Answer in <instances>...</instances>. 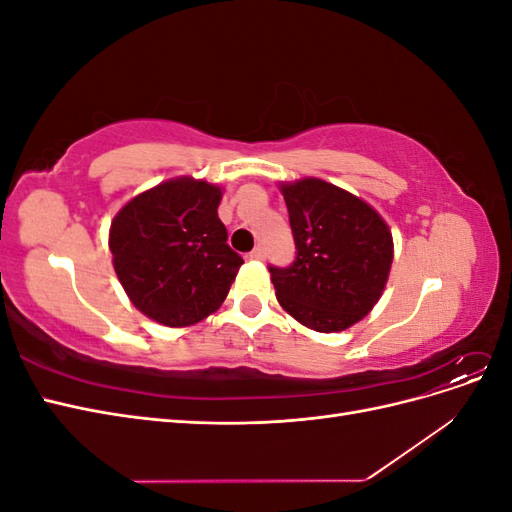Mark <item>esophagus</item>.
Instances as JSON below:
<instances>
[{"label":"esophagus","instance_id":"obj_1","mask_svg":"<svg viewBox=\"0 0 512 512\" xmlns=\"http://www.w3.org/2000/svg\"><path fill=\"white\" fill-rule=\"evenodd\" d=\"M250 258L252 260H265V247H254V250L250 252Z\"/></svg>","mask_w":512,"mask_h":512}]
</instances>
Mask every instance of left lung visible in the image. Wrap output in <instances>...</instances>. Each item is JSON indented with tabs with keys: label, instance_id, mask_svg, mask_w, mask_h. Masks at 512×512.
<instances>
[{
	"label": "left lung",
	"instance_id": "8db88e82",
	"mask_svg": "<svg viewBox=\"0 0 512 512\" xmlns=\"http://www.w3.org/2000/svg\"><path fill=\"white\" fill-rule=\"evenodd\" d=\"M297 258L269 267L277 301L318 333H337L365 318L382 297L393 237L365 200L316 177L282 183Z\"/></svg>",
	"mask_w": 512,
	"mask_h": 512
}]
</instances>
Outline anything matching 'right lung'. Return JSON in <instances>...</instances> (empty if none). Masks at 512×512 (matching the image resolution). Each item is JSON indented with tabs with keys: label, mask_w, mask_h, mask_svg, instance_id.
<instances>
[{
	"label": "right lung",
	"mask_w": 512,
	"mask_h": 512,
	"mask_svg": "<svg viewBox=\"0 0 512 512\" xmlns=\"http://www.w3.org/2000/svg\"><path fill=\"white\" fill-rule=\"evenodd\" d=\"M220 200L218 185L177 177L119 209L108 247L138 312L164 327H190L224 303L243 258L226 243Z\"/></svg>",
	"instance_id": "right-lung-1"
}]
</instances>
